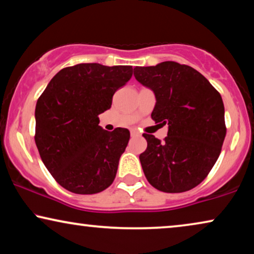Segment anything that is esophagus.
Here are the masks:
<instances>
[{
	"instance_id": "34e87169",
	"label": "esophagus",
	"mask_w": 254,
	"mask_h": 254,
	"mask_svg": "<svg viewBox=\"0 0 254 254\" xmlns=\"http://www.w3.org/2000/svg\"><path fill=\"white\" fill-rule=\"evenodd\" d=\"M130 133H131V136H132V137H137V136H139V133H138L136 130H131V131H130Z\"/></svg>"
}]
</instances>
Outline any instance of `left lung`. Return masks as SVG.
Masks as SVG:
<instances>
[{
  "label": "left lung",
  "instance_id": "8db88e82",
  "mask_svg": "<svg viewBox=\"0 0 254 254\" xmlns=\"http://www.w3.org/2000/svg\"><path fill=\"white\" fill-rule=\"evenodd\" d=\"M138 82L153 92L152 120L168 125L165 141L144 133L139 155L147 181L165 192L190 190L207 177L221 153L226 129L221 95L200 72L164 62L133 69Z\"/></svg>",
  "mask_w": 254,
  "mask_h": 254
}]
</instances>
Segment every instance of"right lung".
Returning a JSON list of instances; mask_svg holds the SVG:
<instances>
[{
    "mask_svg": "<svg viewBox=\"0 0 254 254\" xmlns=\"http://www.w3.org/2000/svg\"><path fill=\"white\" fill-rule=\"evenodd\" d=\"M131 66L79 64L59 70L37 101L36 145L56 181L75 194L113 184L130 131L100 127L99 115L132 76Z\"/></svg>",
    "mask_w": 254,
    "mask_h": 254,
    "instance_id": "obj_1",
    "label": "right lung"
}]
</instances>
